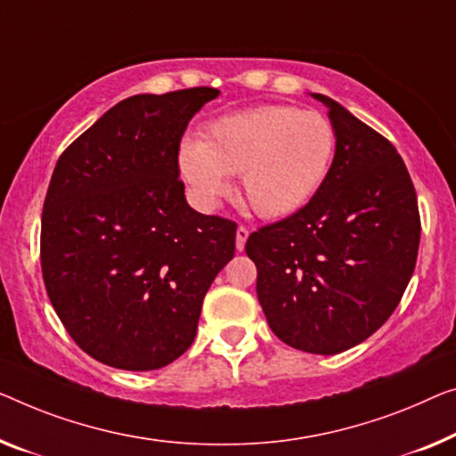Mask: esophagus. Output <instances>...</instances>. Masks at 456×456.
Wrapping results in <instances>:
<instances>
[{"label":"esophagus","instance_id":"esophagus-1","mask_svg":"<svg viewBox=\"0 0 456 456\" xmlns=\"http://www.w3.org/2000/svg\"><path fill=\"white\" fill-rule=\"evenodd\" d=\"M248 235H249V229L248 227H237V233H235V248L237 251H241L246 248V241H248Z\"/></svg>","mask_w":456,"mask_h":456}]
</instances>
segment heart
Masks as SVG:
<instances>
[{"mask_svg": "<svg viewBox=\"0 0 456 456\" xmlns=\"http://www.w3.org/2000/svg\"><path fill=\"white\" fill-rule=\"evenodd\" d=\"M336 151L331 122L315 110L266 104L208 122L202 141L182 142V178L202 205L227 192L241 174L243 199L262 219H287L311 202L328 178Z\"/></svg>", "mask_w": 456, "mask_h": 456, "instance_id": "1", "label": "heart"}]
</instances>
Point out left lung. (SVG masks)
Masks as SVG:
<instances>
[{"mask_svg":"<svg viewBox=\"0 0 456 456\" xmlns=\"http://www.w3.org/2000/svg\"><path fill=\"white\" fill-rule=\"evenodd\" d=\"M328 106L336 155L323 186L254 231L257 301L284 344L338 354L375 334L402 301L419 246L418 199L397 149L342 104Z\"/></svg>","mask_w":456,"mask_h":456,"instance_id":"left-lung-1","label":"left lung"}]
</instances>
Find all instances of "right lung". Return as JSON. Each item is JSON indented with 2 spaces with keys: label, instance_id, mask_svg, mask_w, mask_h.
<instances>
[{
  "label": "right lung",
  "instance_id": "1",
  "mask_svg": "<svg viewBox=\"0 0 456 456\" xmlns=\"http://www.w3.org/2000/svg\"><path fill=\"white\" fill-rule=\"evenodd\" d=\"M215 87L118 102L54 166L40 264L69 336L98 362L155 370L194 342L202 298L235 254L233 221L188 205L178 151Z\"/></svg>",
  "mask_w": 456,
  "mask_h": 456
}]
</instances>
